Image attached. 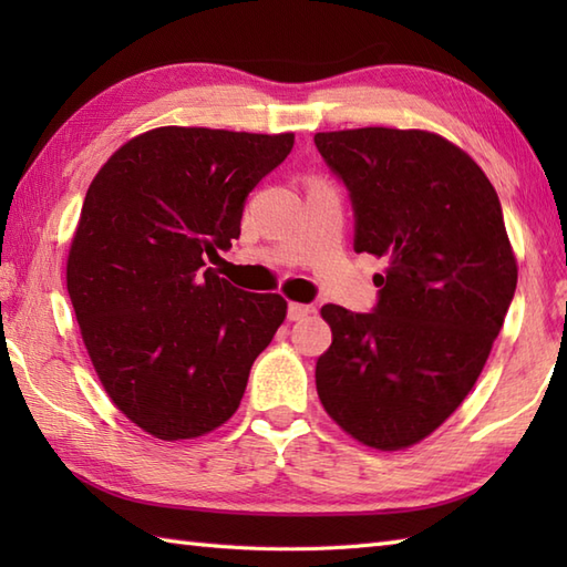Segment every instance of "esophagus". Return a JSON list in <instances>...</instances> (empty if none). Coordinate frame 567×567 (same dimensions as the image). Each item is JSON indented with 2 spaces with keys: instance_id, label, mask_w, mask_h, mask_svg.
I'll use <instances>...</instances> for the list:
<instances>
[{
  "instance_id": "34e87169",
  "label": "esophagus",
  "mask_w": 567,
  "mask_h": 567,
  "mask_svg": "<svg viewBox=\"0 0 567 567\" xmlns=\"http://www.w3.org/2000/svg\"><path fill=\"white\" fill-rule=\"evenodd\" d=\"M311 311H315V307L290 302V307H287V319H290V321H302V319H307L311 315Z\"/></svg>"
}]
</instances>
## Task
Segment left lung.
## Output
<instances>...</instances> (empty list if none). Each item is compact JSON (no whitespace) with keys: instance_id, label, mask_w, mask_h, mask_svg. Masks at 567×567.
Segmentation results:
<instances>
[{"instance_id":"obj_1","label":"left lung","mask_w":567,"mask_h":567,"mask_svg":"<svg viewBox=\"0 0 567 567\" xmlns=\"http://www.w3.org/2000/svg\"><path fill=\"white\" fill-rule=\"evenodd\" d=\"M355 209V252L388 260L370 315L321 307L333 341L317 392L348 436L402 451L431 436L483 372L516 290L495 187L455 143L421 128L315 136Z\"/></svg>"}]
</instances>
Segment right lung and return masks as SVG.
I'll return each instance as SVG.
<instances>
[{"instance_id": "1", "label": "right lung", "mask_w": 567, "mask_h": 567, "mask_svg": "<svg viewBox=\"0 0 567 567\" xmlns=\"http://www.w3.org/2000/svg\"><path fill=\"white\" fill-rule=\"evenodd\" d=\"M292 146L290 131L161 126L126 141L84 195L70 302L104 392L155 439L226 424L287 317L280 295L238 290L204 258L240 236L248 192Z\"/></svg>"}]
</instances>
